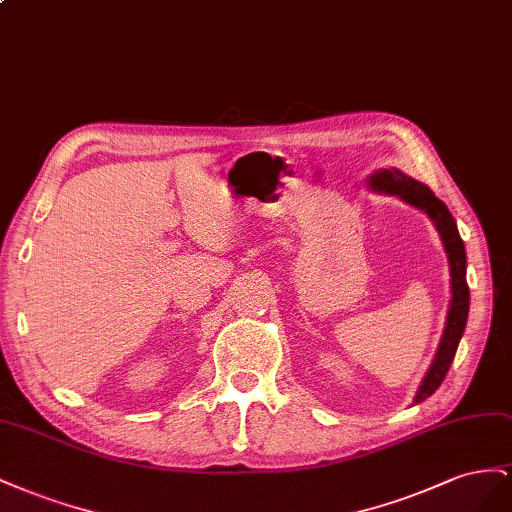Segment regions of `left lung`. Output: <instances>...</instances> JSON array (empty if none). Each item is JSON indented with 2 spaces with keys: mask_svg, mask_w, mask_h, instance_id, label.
Masks as SVG:
<instances>
[{
  "mask_svg": "<svg viewBox=\"0 0 512 512\" xmlns=\"http://www.w3.org/2000/svg\"><path fill=\"white\" fill-rule=\"evenodd\" d=\"M367 186L373 193L379 195H394L407 206H414L416 210L425 212L437 233H440V240L444 244V251L448 257V268H450V302H448V315L440 345H437V352L433 356L431 367L427 369L425 377L416 390V397L412 405L422 403L429 399L431 394L440 388L444 377L450 369L452 360H455L459 341L465 332L467 324V313H470V287L465 281V270H467V257H465V246L459 236V229L455 218L448 212L446 203L433 195L427 184H422L410 175H405L401 169H379L371 173L367 178Z\"/></svg>",
  "mask_w": 512,
  "mask_h": 512,
  "instance_id": "1",
  "label": "left lung"
}]
</instances>
